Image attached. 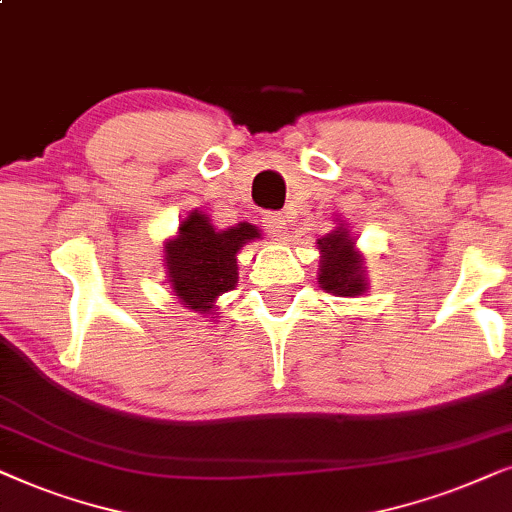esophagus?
Masks as SVG:
<instances>
[{
	"label": "esophagus",
	"mask_w": 512,
	"mask_h": 512,
	"mask_svg": "<svg viewBox=\"0 0 512 512\" xmlns=\"http://www.w3.org/2000/svg\"><path fill=\"white\" fill-rule=\"evenodd\" d=\"M262 227L267 229L271 236H283L288 231V224H285V217L281 213H267L262 217Z\"/></svg>",
	"instance_id": "obj_1"
}]
</instances>
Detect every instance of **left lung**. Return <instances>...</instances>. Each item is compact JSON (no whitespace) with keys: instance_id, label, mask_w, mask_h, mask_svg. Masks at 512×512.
<instances>
[{"instance_id":"left-lung-1","label":"left lung","mask_w":512,"mask_h":512,"mask_svg":"<svg viewBox=\"0 0 512 512\" xmlns=\"http://www.w3.org/2000/svg\"><path fill=\"white\" fill-rule=\"evenodd\" d=\"M318 248L323 252V267H320V288L327 292H335L342 297L360 295L365 290V276H363V260L356 250H353V241L349 238V231L339 229L320 238Z\"/></svg>"}]
</instances>
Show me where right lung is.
<instances>
[{
	"mask_svg": "<svg viewBox=\"0 0 512 512\" xmlns=\"http://www.w3.org/2000/svg\"><path fill=\"white\" fill-rule=\"evenodd\" d=\"M257 236V227L248 222L215 231L206 215H189L177 238L166 245V267L175 295L194 311L213 309L215 299L236 285V252Z\"/></svg>",
	"mask_w": 512,
	"mask_h": 512,
	"instance_id": "1",
	"label": "right lung"
}]
</instances>
